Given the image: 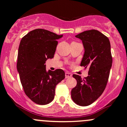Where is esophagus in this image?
I'll list each match as a JSON object with an SVG mask.
<instances>
[{
  "label": "esophagus",
  "mask_w": 127,
  "mask_h": 127,
  "mask_svg": "<svg viewBox=\"0 0 127 127\" xmlns=\"http://www.w3.org/2000/svg\"><path fill=\"white\" fill-rule=\"evenodd\" d=\"M72 76V75L68 72H66V73H65V78H70Z\"/></svg>",
  "instance_id": "obj_1"
}]
</instances>
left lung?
Returning a JSON list of instances; mask_svg holds the SVG:
<instances>
[{
  "label": "left lung",
  "instance_id": "1",
  "mask_svg": "<svg viewBox=\"0 0 127 127\" xmlns=\"http://www.w3.org/2000/svg\"><path fill=\"white\" fill-rule=\"evenodd\" d=\"M75 36L83 42L85 53L80 66L89 69V76L82 78L73 75L77 84L71 90V98L76 104L87 106L101 95L108 83L113 62L110 42L96 30L85 31Z\"/></svg>",
  "mask_w": 127,
  "mask_h": 127
}]
</instances>
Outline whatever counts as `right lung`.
I'll return each mask as SVG.
<instances>
[{
	"instance_id": "right-lung-1",
	"label": "right lung",
	"mask_w": 127,
	"mask_h": 127,
	"mask_svg": "<svg viewBox=\"0 0 127 127\" xmlns=\"http://www.w3.org/2000/svg\"><path fill=\"white\" fill-rule=\"evenodd\" d=\"M58 35L44 29H35L20 42L17 69L25 94L37 104H47L54 98L56 87L65 78L63 69L46 71L45 61L56 50Z\"/></svg>"
}]
</instances>
